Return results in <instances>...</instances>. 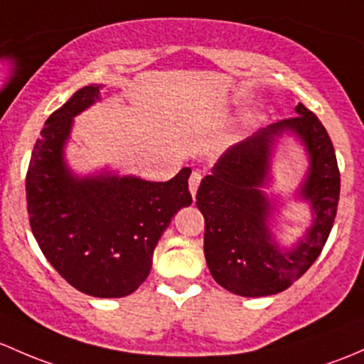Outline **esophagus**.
I'll return each instance as SVG.
<instances>
[{"label": "esophagus", "mask_w": 364, "mask_h": 364, "mask_svg": "<svg viewBox=\"0 0 364 364\" xmlns=\"http://www.w3.org/2000/svg\"><path fill=\"white\" fill-rule=\"evenodd\" d=\"M200 179H202V174L198 171H193L192 174H190L188 188H190V193H192V197H195V193H197L198 185H200Z\"/></svg>", "instance_id": "esophagus-1"}]
</instances>
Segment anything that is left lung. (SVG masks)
I'll return each mask as SVG.
<instances>
[{
  "instance_id": "1",
  "label": "left lung",
  "mask_w": 364,
  "mask_h": 364,
  "mask_svg": "<svg viewBox=\"0 0 364 364\" xmlns=\"http://www.w3.org/2000/svg\"><path fill=\"white\" fill-rule=\"evenodd\" d=\"M294 112L296 117L230 148L198 186L209 272L218 284L240 296H269L289 288L311 269L333 227L340 197L333 143L301 102ZM282 132H293L309 153V171L299 194L311 204L313 225L291 250H281L273 240L268 228L273 206L261 190L269 181V159Z\"/></svg>"
}]
</instances>
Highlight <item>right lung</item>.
I'll list each match as a JSON object with an SVG mask.
<instances>
[{
    "instance_id": "right-lung-1",
    "label": "right lung",
    "mask_w": 364,
    "mask_h": 364,
    "mask_svg": "<svg viewBox=\"0 0 364 364\" xmlns=\"http://www.w3.org/2000/svg\"><path fill=\"white\" fill-rule=\"evenodd\" d=\"M87 85L45 122L31 155L26 195L31 230L45 258L78 291L122 298L151 270L160 237L192 204L188 167L166 183L102 171L78 178L64 160L73 118L101 99Z\"/></svg>"
}]
</instances>
